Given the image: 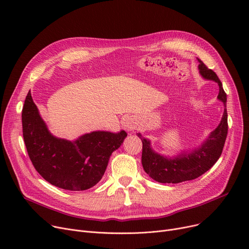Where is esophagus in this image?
Wrapping results in <instances>:
<instances>
[{"label": "esophagus", "mask_w": 249, "mask_h": 249, "mask_svg": "<svg viewBox=\"0 0 249 249\" xmlns=\"http://www.w3.org/2000/svg\"><path fill=\"white\" fill-rule=\"evenodd\" d=\"M122 126L124 127L126 131L131 132L136 128V122L134 121L133 118L129 117V116H125L122 119Z\"/></svg>", "instance_id": "obj_1"}]
</instances>
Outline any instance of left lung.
<instances>
[{
  "label": "left lung",
  "instance_id": "obj_1",
  "mask_svg": "<svg viewBox=\"0 0 249 249\" xmlns=\"http://www.w3.org/2000/svg\"><path fill=\"white\" fill-rule=\"evenodd\" d=\"M198 70L200 75L206 81L218 84L219 94L217 99L223 103L224 113L219 125L197 147L184 150L175 156H166L153 150L151 141L143 137L141 133L137 136L142 141L141 162L145 173L154 180L163 184H178L199 178L209 171L219 160L227 137V96L217 74L209 70L199 58Z\"/></svg>",
  "mask_w": 249,
  "mask_h": 249
}]
</instances>
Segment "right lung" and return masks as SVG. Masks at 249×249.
Returning <instances> with one entry per match:
<instances>
[{
  "instance_id": "right-lung-1",
  "label": "right lung",
  "mask_w": 249,
  "mask_h": 249,
  "mask_svg": "<svg viewBox=\"0 0 249 249\" xmlns=\"http://www.w3.org/2000/svg\"><path fill=\"white\" fill-rule=\"evenodd\" d=\"M22 126L25 145L36 171L51 185L68 191H85L97 185L111 154L127 137L124 130H99L74 140L56 137L48 130L30 90L22 110Z\"/></svg>"
}]
</instances>
